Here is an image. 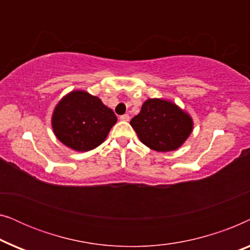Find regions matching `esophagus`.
Masks as SVG:
<instances>
[{
  "mask_svg": "<svg viewBox=\"0 0 250 250\" xmlns=\"http://www.w3.org/2000/svg\"><path fill=\"white\" fill-rule=\"evenodd\" d=\"M119 119H121V121H123V122H128L129 121V116L127 114L122 115L121 117H119Z\"/></svg>",
  "mask_w": 250,
  "mask_h": 250,
  "instance_id": "1",
  "label": "esophagus"
}]
</instances>
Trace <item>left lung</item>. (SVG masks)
I'll list each match as a JSON object with an SVG mask.
<instances>
[{"label": "left lung", "mask_w": 250, "mask_h": 250, "mask_svg": "<svg viewBox=\"0 0 250 250\" xmlns=\"http://www.w3.org/2000/svg\"><path fill=\"white\" fill-rule=\"evenodd\" d=\"M132 127L143 145L156 151H172L182 146L192 131V119L176 104L162 99H149Z\"/></svg>", "instance_id": "8db88e82"}]
</instances>
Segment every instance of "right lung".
Masks as SVG:
<instances>
[{"label": "right lung", "mask_w": 250, "mask_h": 250, "mask_svg": "<svg viewBox=\"0 0 250 250\" xmlns=\"http://www.w3.org/2000/svg\"><path fill=\"white\" fill-rule=\"evenodd\" d=\"M117 117L97 97L83 91L66 95L54 109L52 127L57 138L77 151L97 148L107 138Z\"/></svg>", "instance_id": "add662e5"}]
</instances>
